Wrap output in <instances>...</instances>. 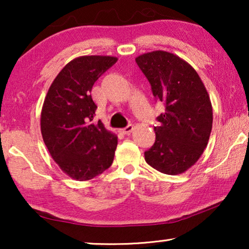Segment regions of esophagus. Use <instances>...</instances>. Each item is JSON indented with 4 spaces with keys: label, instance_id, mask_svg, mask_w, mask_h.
Masks as SVG:
<instances>
[{
    "label": "esophagus",
    "instance_id": "esophagus-1",
    "mask_svg": "<svg viewBox=\"0 0 249 249\" xmlns=\"http://www.w3.org/2000/svg\"><path fill=\"white\" fill-rule=\"evenodd\" d=\"M132 130H134V125L129 124V125H127V127H125V128L122 129V132H124V135H130Z\"/></svg>",
    "mask_w": 249,
    "mask_h": 249
}]
</instances>
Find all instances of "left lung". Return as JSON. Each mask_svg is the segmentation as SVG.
<instances>
[{
  "label": "left lung",
  "mask_w": 249,
  "mask_h": 249,
  "mask_svg": "<svg viewBox=\"0 0 249 249\" xmlns=\"http://www.w3.org/2000/svg\"><path fill=\"white\" fill-rule=\"evenodd\" d=\"M136 62L154 97L165 107L145 161L165 175H180L198 161L209 142L213 124L209 93L196 70L176 54L153 51L136 57Z\"/></svg>",
  "instance_id": "obj_1"
}]
</instances>
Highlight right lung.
Instances as JSON below:
<instances>
[{
  "label": "right lung",
  "instance_id": "1",
  "mask_svg": "<svg viewBox=\"0 0 249 249\" xmlns=\"http://www.w3.org/2000/svg\"><path fill=\"white\" fill-rule=\"evenodd\" d=\"M118 57L84 55L66 64L49 88L40 113V131L51 156L70 178L93 179L113 162L118 137L94 122L93 85Z\"/></svg>",
  "mask_w": 249,
  "mask_h": 249
}]
</instances>
